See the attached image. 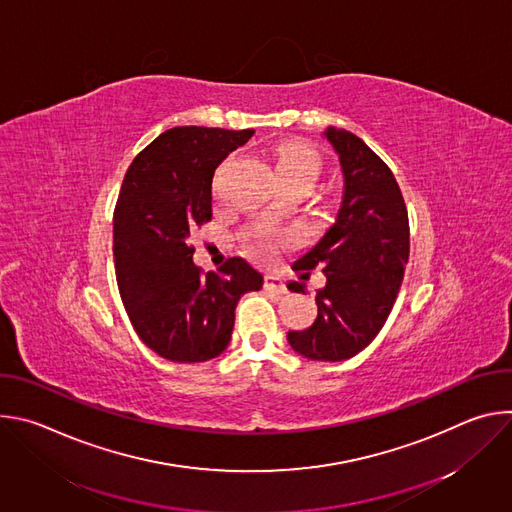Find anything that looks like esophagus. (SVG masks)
Here are the masks:
<instances>
[{
  "mask_svg": "<svg viewBox=\"0 0 512 512\" xmlns=\"http://www.w3.org/2000/svg\"><path fill=\"white\" fill-rule=\"evenodd\" d=\"M263 287H265L267 291H273V294H287V287H285L283 279L277 277V275H267Z\"/></svg>",
  "mask_w": 512,
  "mask_h": 512,
  "instance_id": "34e87169",
  "label": "esophagus"
}]
</instances>
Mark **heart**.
<instances>
[{"label":"heart","instance_id":"1","mask_svg":"<svg viewBox=\"0 0 512 512\" xmlns=\"http://www.w3.org/2000/svg\"><path fill=\"white\" fill-rule=\"evenodd\" d=\"M318 156L308 145L300 143H291L283 145V148L277 152L275 158V172H291V174H302L310 180L318 174ZM249 253L255 257H269L273 253V243L267 237L253 235L249 237Z\"/></svg>","mask_w":512,"mask_h":512}]
</instances>
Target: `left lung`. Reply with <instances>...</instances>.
<instances>
[{
  "label": "left lung",
  "instance_id": "1",
  "mask_svg": "<svg viewBox=\"0 0 512 512\" xmlns=\"http://www.w3.org/2000/svg\"><path fill=\"white\" fill-rule=\"evenodd\" d=\"M322 137L338 156L342 194L334 221L300 253V279L322 269L318 316L306 330H289L287 342L310 360L340 362L367 348L387 322L409 259V221L389 166L346 129L328 127ZM306 294V283L291 281Z\"/></svg>",
  "mask_w": 512,
  "mask_h": 512
}]
</instances>
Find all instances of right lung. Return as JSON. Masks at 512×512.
Instances as JSON below:
<instances>
[{"label": "right lung", "instance_id": "right-lung-1", "mask_svg": "<svg viewBox=\"0 0 512 512\" xmlns=\"http://www.w3.org/2000/svg\"><path fill=\"white\" fill-rule=\"evenodd\" d=\"M255 131L174 127L129 166L113 216L119 294L143 340L172 362H204L231 342L235 308L263 275L243 257L221 273L192 263L190 231L212 216V176Z\"/></svg>", "mask_w": 512, "mask_h": 512}]
</instances>
